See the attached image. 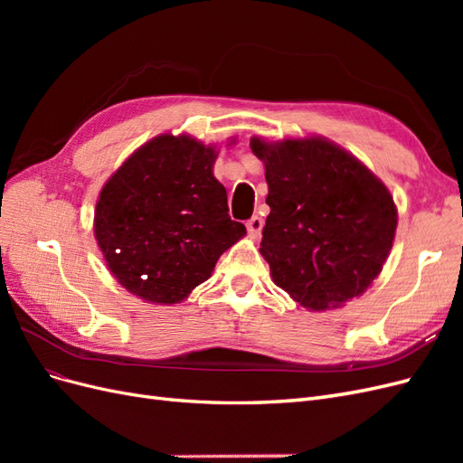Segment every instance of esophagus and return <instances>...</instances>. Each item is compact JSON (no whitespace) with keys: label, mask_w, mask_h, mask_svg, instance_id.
I'll list each match as a JSON object with an SVG mask.
<instances>
[{"label":"esophagus","mask_w":463,"mask_h":463,"mask_svg":"<svg viewBox=\"0 0 463 463\" xmlns=\"http://www.w3.org/2000/svg\"><path fill=\"white\" fill-rule=\"evenodd\" d=\"M262 226H264L262 218H260V216H253V218H250V220L247 222V232H249L250 235H253V237H259L260 232H262Z\"/></svg>","instance_id":"esophagus-1"}]
</instances>
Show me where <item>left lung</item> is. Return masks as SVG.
<instances>
[{
  "label": "left lung",
  "instance_id": "left-lung-1",
  "mask_svg": "<svg viewBox=\"0 0 463 463\" xmlns=\"http://www.w3.org/2000/svg\"><path fill=\"white\" fill-rule=\"evenodd\" d=\"M270 214L260 255L274 284L311 311L359 298L381 274L398 226L386 185L325 137L250 138Z\"/></svg>",
  "mask_w": 463,
  "mask_h": 463
}]
</instances>
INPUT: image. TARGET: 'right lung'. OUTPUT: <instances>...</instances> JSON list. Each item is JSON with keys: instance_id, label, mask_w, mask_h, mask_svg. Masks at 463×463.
Wrapping results in <instances>:
<instances>
[{"instance_id": "right-lung-1", "label": "right lung", "mask_w": 463, "mask_h": 463, "mask_svg": "<svg viewBox=\"0 0 463 463\" xmlns=\"http://www.w3.org/2000/svg\"><path fill=\"white\" fill-rule=\"evenodd\" d=\"M218 156L189 135L137 148L100 191L94 235L118 282L154 305L184 301L247 233L213 174Z\"/></svg>"}]
</instances>
